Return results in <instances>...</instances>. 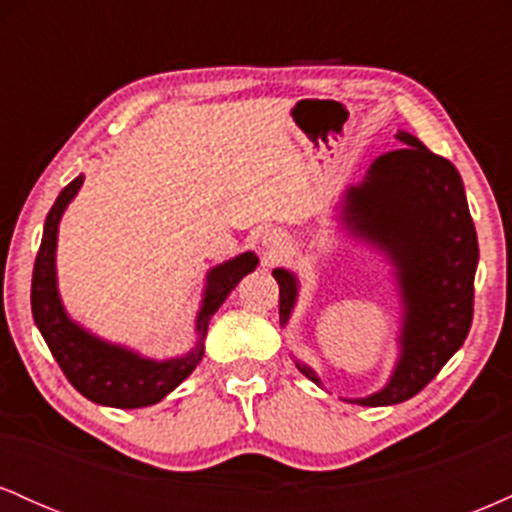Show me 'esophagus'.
Listing matches in <instances>:
<instances>
[{"label":"esophagus","instance_id":"obj_1","mask_svg":"<svg viewBox=\"0 0 512 512\" xmlns=\"http://www.w3.org/2000/svg\"><path fill=\"white\" fill-rule=\"evenodd\" d=\"M262 245L267 248L269 255H276V252H281L286 248L284 233H281V231H267L262 236Z\"/></svg>","mask_w":512,"mask_h":512}]
</instances>
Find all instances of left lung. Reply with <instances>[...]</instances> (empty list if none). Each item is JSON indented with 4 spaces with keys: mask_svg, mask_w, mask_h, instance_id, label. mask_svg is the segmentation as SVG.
<instances>
[{
    "mask_svg": "<svg viewBox=\"0 0 512 512\" xmlns=\"http://www.w3.org/2000/svg\"><path fill=\"white\" fill-rule=\"evenodd\" d=\"M402 149L370 163L358 185L344 190L337 221L346 236L373 248L390 264L399 298L397 361L387 383L361 407H390L414 397L438 375L467 339L474 313V274L479 245L457 168L399 129ZM279 320L289 325L301 281L286 267L274 269ZM308 380L320 375L293 356Z\"/></svg>",
    "mask_w": 512,
    "mask_h": 512,
    "instance_id": "left-lung-1",
    "label": "left lung"
}]
</instances>
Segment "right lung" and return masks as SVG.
<instances>
[{"label":"right lung","instance_id":"add662e5","mask_svg":"<svg viewBox=\"0 0 512 512\" xmlns=\"http://www.w3.org/2000/svg\"><path fill=\"white\" fill-rule=\"evenodd\" d=\"M81 185H84V175H79L64 187L52 204L48 219H45L43 240H40V250L33 267V320L69 383L86 399L115 409L151 407V404L166 399L199 366L204 356V337H207L209 320L226 301L228 293L236 289L238 281L245 274L255 272L260 260H257L255 252L248 250L209 269L202 303H199L195 317V344L185 354L173 358H149L125 344L108 342V339L88 332L84 325H79L67 313L60 289H57L60 221L72 199L79 195Z\"/></svg>","mask_w":512,"mask_h":512}]
</instances>
